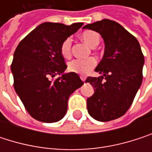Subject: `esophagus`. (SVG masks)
Returning <instances> with one entry per match:
<instances>
[{"label":"esophagus","instance_id":"34e87169","mask_svg":"<svg viewBox=\"0 0 152 152\" xmlns=\"http://www.w3.org/2000/svg\"><path fill=\"white\" fill-rule=\"evenodd\" d=\"M80 78L82 79V81H83V82H84V81L86 80V77H85V76H80Z\"/></svg>","mask_w":152,"mask_h":152}]
</instances>
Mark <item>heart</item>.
Listing matches in <instances>:
<instances>
[{"label": "heart", "instance_id": "b5f03b06", "mask_svg": "<svg viewBox=\"0 0 152 152\" xmlns=\"http://www.w3.org/2000/svg\"><path fill=\"white\" fill-rule=\"evenodd\" d=\"M82 39L90 46L95 47L99 44L100 39L97 32L93 31H86L82 33L81 35ZM61 55L68 59L71 55V39H66L61 46ZM97 61L93 57H90L87 59H76L71 61L69 63V70L71 72H74L76 74L81 75H86L88 74L95 66H96Z\"/></svg>", "mask_w": 152, "mask_h": 152}]
</instances>
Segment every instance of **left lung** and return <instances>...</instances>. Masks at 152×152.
Returning a JSON list of instances; mask_svg holds the SVG:
<instances>
[{
	"mask_svg": "<svg viewBox=\"0 0 152 152\" xmlns=\"http://www.w3.org/2000/svg\"><path fill=\"white\" fill-rule=\"evenodd\" d=\"M83 29L99 32L105 42L103 58L95 69L102 76L85 81L94 88L87 99L88 113L99 121L115 120L129 110L142 84L144 57L141 46L132 34L109 19L89 23Z\"/></svg>",
	"mask_w": 152,
	"mask_h": 152,
	"instance_id": "1",
	"label": "left lung"
}]
</instances>
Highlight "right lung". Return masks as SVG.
<instances>
[{
  "instance_id": "add662e5",
  "label": "right lung",
  "mask_w": 152,
  "mask_h": 152,
  "mask_svg": "<svg viewBox=\"0 0 152 152\" xmlns=\"http://www.w3.org/2000/svg\"><path fill=\"white\" fill-rule=\"evenodd\" d=\"M83 24L43 23L15 49L11 64L14 88L27 112L37 121L52 123L61 120L69 96L83 84L76 73L64 72L67 66L61 53L62 42Z\"/></svg>"
}]
</instances>
